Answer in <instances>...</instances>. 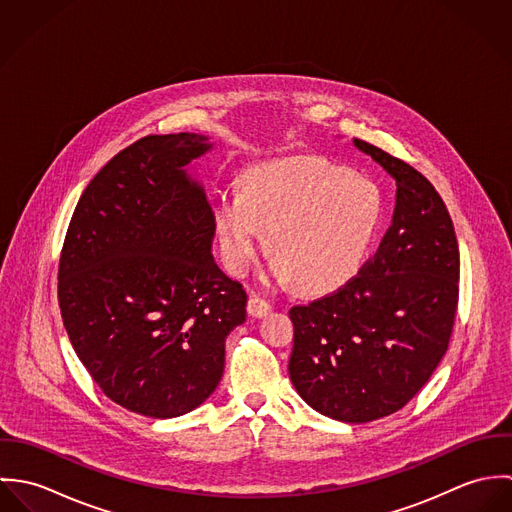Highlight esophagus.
Instances as JSON below:
<instances>
[{
	"instance_id": "34e87169",
	"label": "esophagus",
	"mask_w": 512,
	"mask_h": 512,
	"mask_svg": "<svg viewBox=\"0 0 512 512\" xmlns=\"http://www.w3.org/2000/svg\"><path fill=\"white\" fill-rule=\"evenodd\" d=\"M248 313L252 315V317H264L270 309H272V305L264 299V297H260V295H250V299H248Z\"/></svg>"
}]
</instances>
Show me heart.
<instances>
[{"mask_svg": "<svg viewBox=\"0 0 512 512\" xmlns=\"http://www.w3.org/2000/svg\"><path fill=\"white\" fill-rule=\"evenodd\" d=\"M384 215L380 185L325 157H299L248 169L240 193L213 199L220 252L234 276L256 262L264 232L270 270L305 292L351 280L368 258Z\"/></svg>", "mask_w": 512, "mask_h": 512, "instance_id": "1", "label": "heart"}]
</instances>
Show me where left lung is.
<instances>
[{"instance_id": "8db88e82", "label": "left lung", "mask_w": 512, "mask_h": 512, "mask_svg": "<svg viewBox=\"0 0 512 512\" xmlns=\"http://www.w3.org/2000/svg\"><path fill=\"white\" fill-rule=\"evenodd\" d=\"M396 181L378 250L335 292L293 305L290 378L319 414L363 424L404 408L443 359L459 301V246L434 185L355 140Z\"/></svg>"}]
</instances>
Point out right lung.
<instances>
[{
    "mask_svg": "<svg viewBox=\"0 0 512 512\" xmlns=\"http://www.w3.org/2000/svg\"><path fill=\"white\" fill-rule=\"evenodd\" d=\"M207 140L146 136L116 153L80 195L59 258L74 353L112 402L147 418L201 406L246 321L242 284L211 254L213 211L183 171Z\"/></svg>",
    "mask_w": 512,
    "mask_h": 512,
    "instance_id": "add662e5",
    "label": "right lung"
}]
</instances>
